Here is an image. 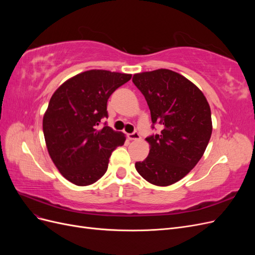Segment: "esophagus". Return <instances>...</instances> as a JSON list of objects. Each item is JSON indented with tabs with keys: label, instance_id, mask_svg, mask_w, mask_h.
Returning <instances> with one entry per match:
<instances>
[{
	"label": "esophagus",
	"instance_id": "34e87169",
	"mask_svg": "<svg viewBox=\"0 0 255 255\" xmlns=\"http://www.w3.org/2000/svg\"><path fill=\"white\" fill-rule=\"evenodd\" d=\"M128 138L129 140H138V139H140V135L138 132H134V133L128 134Z\"/></svg>",
	"mask_w": 255,
	"mask_h": 255
}]
</instances>
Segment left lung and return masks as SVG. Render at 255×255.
Wrapping results in <instances>:
<instances>
[{"label": "left lung", "instance_id": "left-lung-1", "mask_svg": "<svg viewBox=\"0 0 255 255\" xmlns=\"http://www.w3.org/2000/svg\"><path fill=\"white\" fill-rule=\"evenodd\" d=\"M133 83L145 98L153 125L163 126L160 134L145 138L149 155L135 168L149 183L169 186L203 156L213 130L211 107L194 83L168 69L136 73Z\"/></svg>", "mask_w": 255, "mask_h": 255}]
</instances>
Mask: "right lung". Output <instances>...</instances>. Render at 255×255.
<instances>
[{
    "label": "right lung",
    "instance_id": "right-lung-1",
    "mask_svg": "<svg viewBox=\"0 0 255 255\" xmlns=\"http://www.w3.org/2000/svg\"><path fill=\"white\" fill-rule=\"evenodd\" d=\"M132 74L88 70L61 84L54 92L42 120L48 152L65 179L78 186L104 175L112 152L126 136L106 125L107 100Z\"/></svg>",
    "mask_w": 255,
    "mask_h": 255
}]
</instances>
